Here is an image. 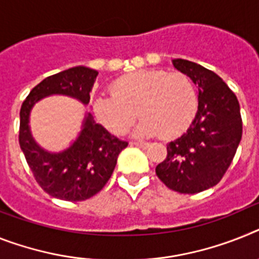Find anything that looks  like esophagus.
<instances>
[{"instance_id": "obj_1", "label": "esophagus", "mask_w": 259, "mask_h": 259, "mask_svg": "<svg viewBox=\"0 0 259 259\" xmlns=\"http://www.w3.org/2000/svg\"><path fill=\"white\" fill-rule=\"evenodd\" d=\"M133 145H136V146H138V147H147V146H149V143L141 142V141H134Z\"/></svg>"}]
</instances>
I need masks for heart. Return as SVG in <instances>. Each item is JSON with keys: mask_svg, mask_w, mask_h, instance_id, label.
<instances>
[{"mask_svg": "<svg viewBox=\"0 0 259 259\" xmlns=\"http://www.w3.org/2000/svg\"><path fill=\"white\" fill-rule=\"evenodd\" d=\"M95 110L117 136L127 133L140 114L138 133L172 138L186 130L196 114V88L184 73L138 71L113 82L109 96L96 99Z\"/></svg>", "mask_w": 259, "mask_h": 259, "instance_id": "obj_1", "label": "heart"}]
</instances>
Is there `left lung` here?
<instances>
[{
	"label": "left lung",
	"instance_id": "1",
	"mask_svg": "<svg viewBox=\"0 0 259 259\" xmlns=\"http://www.w3.org/2000/svg\"><path fill=\"white\" fill-rule=\"evenodd\" d=\"M174 67L197 85L199 105L188 130L167 145L155 172L170 190L197 193L216 186L233 160L242 137L240 104L213 71L184 59L174 60Z\"/></svg>",
	"mask_w": 259,
	"mask_h": 259
}]
</instances>
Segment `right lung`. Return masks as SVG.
Instances as JSON below:
<instances>
[{
    "label": "right lung",
    "mask_w": 259,
    "mask_h": 259,
    "mask_svg": "<svg viewBox=\"0 0 259 259\" xmlns=\"http://www.w3.org/2000/svg\"><path fill=\"white\" fill-rule=\"evenodd\" d=\"M97 75L95 69L79 66L49 76L31 89L21 106L19 146L36 183L56 199L81 201L100 192L112 177L118 154L127 142L112 136L89 112L72 146L59 154L47 153L31 138L30 110L38 100L50 95H67L88 104Z\"/></svg>",
    "instance_id": "add662e5"
}]
</instances>
